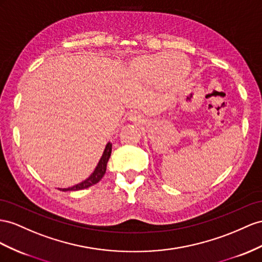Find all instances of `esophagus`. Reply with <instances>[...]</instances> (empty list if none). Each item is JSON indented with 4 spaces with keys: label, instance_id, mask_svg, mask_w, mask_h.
<instances>
[{
    "label": "esophagus",
    "instance_id": "34e87169",
    "mask_svg": "<svg viewBox=\"0 0 262 262\" xmlns=\"http://www.w3.org/2000/svg\"><path fill=\"white\" fill-rule=\"evenodd\" d=\"M133 118H134V119H136V116H134V117H133Z\"/></svg>",
    "mask_w": 262,
    "mask_h": 262
}]
</instances>
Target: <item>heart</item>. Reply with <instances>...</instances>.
Instances as JSON below:
<instances>
[{
  "instance_id": "1",
  "label": "heart",
  "mask_w": 262,
  "mask_h": 262,
  "mask_svg": "<svg viewBox=\"0 0 262 262\" xmlns=\"http://www.w3.org/2000/svg\"><path fill=\"white\" fill-rule=\"evenodd\" d=\"M130 72L144 82H180L189 74V61L183 55L170 53L140 55L130 62Z\"/></svg>"
}]
</instances>
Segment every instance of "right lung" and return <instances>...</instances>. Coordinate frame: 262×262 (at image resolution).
Wrapping results in <instances>:
<instances>
[{"mask_svg": "<svg viewBox=\"0 0 262 262\" xmlns=\"http://www.w3.org/2000/svg\"><path fill=\"white\" fill-rule=\"evenodd\" d=\"M111 154H112V143H107L106 147H105V150L103 152L102 157H100L99 162L96 166L95 170L93 171L92 175L87 178L84 182L79 183L75 186L70 187V188H63L61 190L63 191H67V190H80V189H85V188H89V187L93 186L97 184L100 179L103 178V176L105 175L106 172V166H107V162H108V159L111 157Z\"/></svg>", "mask_w": 262, "mask_h": 262, "instance_id": "right-lung-1", "label": "right lung"}]
</instances>
